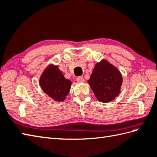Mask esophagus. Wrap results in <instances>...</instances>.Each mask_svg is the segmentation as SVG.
Masks as SVG:
<instances>
[{
  "mask_svg": "<svg viewBox=\"0 0 157 157\" xmlns=\"http://www.w3.org/2000/svg\"><path fill=\"white\" fill-rule=\"evenodd\" d=\"M76 80H77V82H79V83H83V82H84V78H83V77H82V76L77 77Z\"/></svg>",
  "mask_w": 157,
  "mask_h": 157,
  "instance_id": "1",
  "label": "esophagus"
}]
</instances>
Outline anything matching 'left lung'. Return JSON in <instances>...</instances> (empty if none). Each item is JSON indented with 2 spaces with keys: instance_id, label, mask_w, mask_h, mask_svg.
<instances>
[{
  "instance_id": "8db88e82",
  "label": "left lung",
  "mask_w": 157,
  "mask_h": 157,
  "mask_svg": "<svg viewBox=\"0 0 157 157\" xmlns=\"http://www.w3.org/2000/svg\"><path fill=\"white\" fill-rule=\"evenodd\" d=\"M122 82L118 69L105 59L96 63L88 81L96 98L102 102L114 100L119 94Z\"/></svg>"
}]
</instances>
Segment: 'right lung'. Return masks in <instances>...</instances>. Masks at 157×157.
<instances>
[{
	"instance_id": "add662e5",
	"label": "right lung",
	"mask_w": 157,
	"mask_h": 157,
	"mask_svg": "<svg viewBox=\"0 0 157 157\" xmlns=\"http://www.w3.org/2000/svg\"><path fill=\"white\" fill-rule=\"evenodd\" d=\"M39 83L45 94L58 102L64 101L71 85V82L65 78L58 67L53 65L44 69Z\"/></svg>"
}]
</instances>
